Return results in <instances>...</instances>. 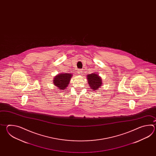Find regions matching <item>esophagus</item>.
<instances>
[{
  "instance_id": "esophagus-1",
  "label": "esophagus",
  "mask_w": 156,
  "mask_h": 156,
  "mask_svg": "<svg viewBox=\"0 0 156 156\" xmlns=\"http://www.w3.org/2000/svg\"><path fill=\"white\" fill-rule=\"evenodd\" d=\"M77 73H78L79 74H80V75H81V74H82V73H83V70H80V69H79V70H78Z\"/></svg>"
}]
</instances>
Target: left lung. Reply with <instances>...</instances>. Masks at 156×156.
<instances>
[{
	"label": "left lung",
	"instance_id": "left-lung-1",
	"mask_svg": "<svg viewBox=\"0 0 156 156\" xmlns=\"http://www.w3.org/2000/svg\"><path fill=\"white\" fill-rule=\"evenodd\" d=\"M87 80L91 89L97 90L101 86L102 83L99 76L96 73H91L87 76Z\"/></svg>",
	"mask_w": 156,
	"mask_h": 156
}]
</instances>
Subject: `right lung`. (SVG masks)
<instances>
[{
    "instance_id": "obj_1",
    "label": "right lung",
    "mask_w": 156,
    "mask_h": 156,
    "mask_svg": "<svg viewBox=\"0 0 156 156\" xmlns=\"http://www.w3.org/2000/svg\"><path fill=\"white\" fill-rule=\"evenodd\" d=\"M71 74L68 73L59 74L55 76L53 81L54 85L58 87L59 89L64 90L66 88L70 83Z\"/></svg>"
}]
</instances>
